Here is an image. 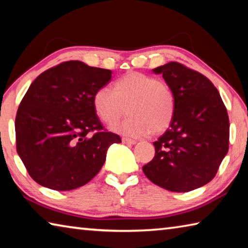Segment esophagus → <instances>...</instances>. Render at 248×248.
I'll list each match as a JSON object with an SVG mask.
<instances>
[{
  "instance_id": "esophagus-1",
  "label": "esophagus",
  "mask_w": 248,
  "mask_h": 248,
  "mask_svg": "<svg viewBox=\"0 0 248 248\" xmlns=\"http://www.w3.org/2000/svg\"><path fill=\"white\" fill-rule=\"evenodd\" d=\"M123 143H124V144H136L137 141L132 140V139H129V138H123Z\"/></svg>"
}]
</instances>
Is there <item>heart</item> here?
<instances>
[{
	"label": "heart",
	"mask_w": 248,
	"mask_h": 248,
	"mask_svg": "<svg viewBox=\"0 0 248 248\" xmlns=\"http://www.w3.org/2000/svg\"><path fill=\"white\" fill-rule=\"evenodd\" d=\"M96 114L104 123L118 120L127 107L128 117L112 129L129 137H144L165 132L175 115V97L165 81L141 72H129L117 79L114 91L107 86L93 96Z\"/></svg>",
	"instance_id": "b5f03b06"
}]
</instances>
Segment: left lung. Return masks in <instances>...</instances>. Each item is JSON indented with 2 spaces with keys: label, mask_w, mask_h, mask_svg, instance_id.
Here are the masks:
<instances>
[{
  "label": "left lung",
  "mask_w": 248,
  "mask_h": 248,
  "mask_svg": "<svg viewBox=\"0 0 248 248\" xmlns=\"http://www.w3.org/2000/svg\"><path fill=\"white\" fill-rule=\"evenodd\" d=\"M162 74L175 97L170 128L154 142L155 155L142 170L170 191L187 192L215 178L229 151L230 123L219 91L203 74L178 62L153 70Z\"/></svg>",
  "instance_id": "1"
}]
</instances>
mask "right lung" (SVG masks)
I'll list each match as a JSON object with an SVG mask.
<instances>
[{"instance_id":"add662e5","label":"right lung","mask_w":248,"mask_h":248,"mask_svg":"<svg viewBox=\"0 0 248 248\" xmlns=\"http://www.w3.org/2000/svg\"><path fill=\"white\" fill-rule=\"evenodd\" d=\"M111 71L65 61L29 86L15 119L16 150L36 183L53 190L77 189L104 165L107 149L120 143L96 115L93 96Z\"/></svg>"}]
</instances>
